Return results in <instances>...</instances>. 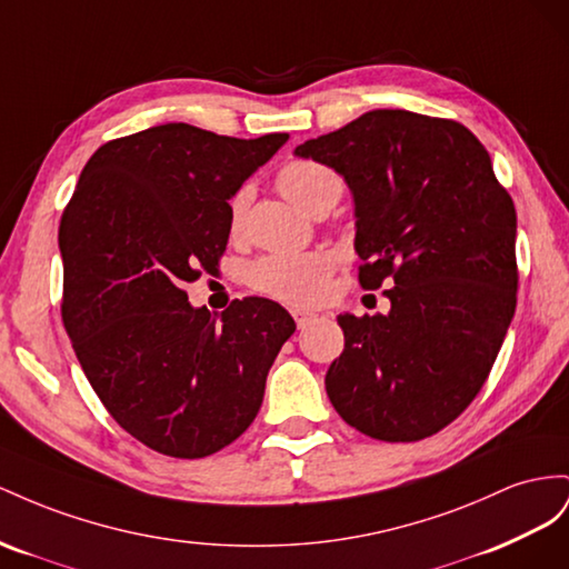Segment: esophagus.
I'll list each match as a JSON object with an SVG mask.
<instances>
[{"instance_id":"34e87169","label":"esophagus","mask_w":569,"mask_h":569,"mask_svg":"<svg viewBox=\"0 0 569 569\" xmlns=\"http://www.w3.org/2000/svg\"><path fill=\"white\" fill-rule=\"evenodd\" d=\"M293 317H296L298 329H305V327H307V321H310L315 315H312V312H307V310H293Z\"/></svg>"}]
</instances>
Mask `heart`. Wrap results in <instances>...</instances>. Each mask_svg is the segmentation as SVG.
I'll use <instances>...</instances> for the list:
<instances>
[{
  "instance_id": "heart-1",
  "label": "heart",
  "mask_w": 569,
  "mask_h": 569,
  "mask_svg": "<svg viewBox=\"0 0 569 569\" xmlns=\"http://www.w3.org/2000/svg\"><path fill=\"white\" fill-rule=\"evenodd\" d=\"M276 186L302 212L312 214L321 204L338 202V176L312 159H293L276 176ZM248 207V190H238L229 200V221L236 231ZM336 262L329 252L305 254H267L254 259L246 269V281L257 293H264L296 307H307L323 300Z\"/></svg>"
}]
</instances>
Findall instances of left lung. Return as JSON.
I'll return each instance as SVG.
<instances>
[{"label":"left lung","mask_w":569,"mask_h":569,"mask_svg":"<svg viewBox=\"0 0 569 569\" xmlns=\"http://www.w3.org/2000/svg\"><path fill=\"white\" fill-rule=\"evenodd\" d=\"M296 157L346 178L362 288L393 281L388 315L338 317L331 405L388 443L441 431L481 391L517 305V214L489 152L458 121L375 109Z\"/></svg>","instance_id":"left-lung-1"}]
</instances>
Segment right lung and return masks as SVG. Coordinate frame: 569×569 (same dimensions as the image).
I'll use <instances>...</instances> for the list:
<instances>
[{
    "label": "right lung",
    "instance_id": "1",
    "mask_svg": "<svg viewBox=\"0 0 569 569\" xmlns=\"http://www.w3.org/2000/svg\"><path fill=\"white\" fill-rule=\"evenodd\" d=\"M286 140L154 126L102 144L63 209V327L109 415L161 456L233 443L296 331L267 298L236 300L217 319L183 290L217 269L229 200Z\"/></svg>",
    "mask_w": 569,
    "mask_h": 569
}]
</instances>
